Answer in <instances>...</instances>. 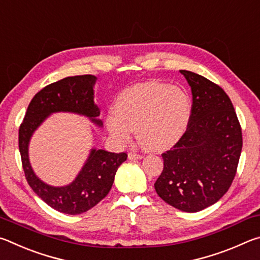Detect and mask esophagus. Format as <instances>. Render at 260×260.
Listing matches in <instances>:
<instances>
[{"mask_svg": "<svg viewBox=\"0 0 260 260\" xmlns=\"http://www.w3.org/2000/svg\"><path fill=\"white\" fill-rule=\"evenodd\" d=\"M143 156L135 152H128V159H142Z\"/></svg>", "mask_w": 260, "mask_h": 260, "instance_id": "esophagus-1", "label": "esophagus"}]
</instances>
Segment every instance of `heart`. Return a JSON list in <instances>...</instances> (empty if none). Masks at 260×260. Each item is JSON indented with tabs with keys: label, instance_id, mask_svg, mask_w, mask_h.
I'll use <instances>...</instances> for the list:
<instances>
[{
	"label": "heart",
	"instance_id": "obj_1",
	"mask_svg": "<svg viewBox=\"0 0 260 260\" xmlns=\"http://www.w3.org/2000/svg\"><path fill=\"white\" fill-rule=\"evenodd\" d=\"M190 113V99L182 88L149 81L118 95L107 125L119 143L128 142L133 129L148 150L164 151L181 139Z\"/></svg>",
	"mask_w": 260,
	"mask_h": 260
}]
</instances>
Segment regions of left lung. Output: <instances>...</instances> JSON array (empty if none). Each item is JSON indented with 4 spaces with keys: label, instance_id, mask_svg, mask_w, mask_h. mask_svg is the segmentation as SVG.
I'll use <instances>...</instances> for the list:
<instances>
[{
    "label": "left lung",
    "instance_id": "obj_1",
    "mask_svg": "<svg viewBox=\"0 0 260 260\" xmlns=\"http://www.w3.org/2000/svg\"><path fill=\"white\" fill-rule=\"evenodd\" d=\"M191 88L187 131L161 153L164 169L155 182L158 196L184 212H199L225 195L236 174L242 129L232 101L209 79L180 70Z\"/></svg>",
    "mask_w": 260,
    "mask_h": 260
}]
</instances>
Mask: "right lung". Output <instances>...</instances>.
I'll list each match as a JSON object with an SVG mask.
<instances>
[{
    "label": "right lung",
    "mask_w": 260,
    "mask_h": 260,
    "mask_svg": "<svg viewBox=\"0 0 260 260\" xmlns=\"http://www.w3.org/2000/svg\"><path fill=\"white\" fill-rule=\"evenodd\" d=\"M95 82V76L85 74L64 78L46 86L30 101L19 127V151L29 187L50 208L67 214L86 212L108 195L118 167L127 159V153L91 149L73 182L64 187H52L33 172L28 159V143L34 131L54 112L82 114L94 124L102 126V120L99 119L100 109L94 102Z\"/></svg>",
    "instance_id": "obj_1"
}]
</instances>
